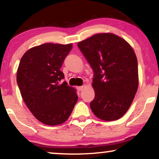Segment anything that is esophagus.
Returning <instances> with one entry per match:
<instances>
[{
	"label": "esophagus",
	"instance_id": "34e87169",
	"mask_svg": "<svg viewBox=\"0 0 159 159\" xmlns=\"http://www.w3.org/2000/svg\"><path fill=\"white\" fill-rule=\"evenodd\" d=\"M83 88H84V86H77V89L79 91H81V90H82V89H83Z\"/></svg>",
	"mask_w": 159,
	"mask_h": 159
}]
</instances>
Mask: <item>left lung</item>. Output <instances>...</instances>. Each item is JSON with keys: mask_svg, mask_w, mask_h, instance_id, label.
<instances>
[{"mask_svg": "<svg viewBox=\"0 0 159 159\" xmlns=\"http://www.w3.org/2000/svg\"><path fill=\"white\" fill-rule=\"evenodd\" d=\"M78 47L94 71L95 98L91 110L103 121L126 114L138 88V60L131 45L116 34L99 33L80 41Z\"/></svg>", "mask_w": 159, "mask_h": 159, "instance_id": "left-lung-1", "label": "left lung"}]
</instances>
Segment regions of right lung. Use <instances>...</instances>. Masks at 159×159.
<instances>
[{
    "mask_svg": "<svg viewBox=\"0 0 159 159\" xmlns=\"http://www.w3.org/2000/svg\"><path fill=\"white\" fill-rule=\"evenodd\" d=\"M72 44L44 43L32 48L21 57L16 81L27 108L39 121L58 125L72 112L78 96L77 90L66 82L60 70Z\"/></svg>",
    "mask_w": 159,
    "mask_h": 159,
    "instance_id": "1",
    "label": "right lung"
}]
</instances>
